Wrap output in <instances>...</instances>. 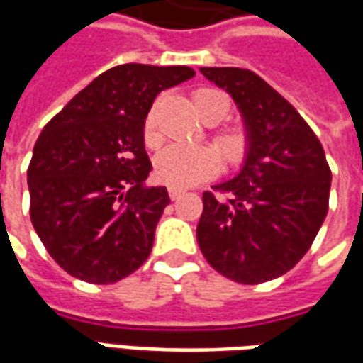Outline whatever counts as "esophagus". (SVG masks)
<instances>
[{"mask_svg": "<svg viewBox=\"0 0 363 363\" xmlns=\"http://www.w3.org/2000/svg\"><path fill=\"white\" fill-rule=\"evenodd\" d=\"M182 194H184V190L181 186H169V196H171V200H179Z\"/></svg>", "mask_w": 363, "mask_h": 363, "instance_id": "34e87169", "label": "esophagus"}]
</instances>
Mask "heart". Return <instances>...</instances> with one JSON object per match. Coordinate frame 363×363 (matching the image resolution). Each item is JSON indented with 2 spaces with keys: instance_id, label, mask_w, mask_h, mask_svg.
<instances>
[{
  "instance_id": "heart-1",
  "label": "heart",
  "mask_w": 363,
  "mask_h": 363,
  "mask_svg": "<svg viewBox=\"0 0 363 363\" xmlns=\"http://www.w3.org/2000/svg\"><path fill=\"white\" fill-rule=\"evenodd\" d=\"M194 108L206 122H220L229 112V101L213 89H198L192 96ZM143 140L147 145H157L161 142V134L155 122V112L151 111L143 124ZM223 155L229 161H239L245 153V134L237 128L223 130L218 138ZM221 165V157L212 145H184L173 143L161 150L155 157V173L161 181L169 182L173 186H192L196 182L204 181L213 174Z\"/></svg>"
}]
</instances>
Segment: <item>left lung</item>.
I'll return each mask as SVG.
<instances>
[{"instance_id": "left-lung-1", "label": "left lung", "mask_w": 363, "mask_h": 363, "mask_svg": "<svg viewBox=\"0 0 363 363\" xmlns=\"http://www.w3.org/2000/svg\"><path fill=\"white\" fill-rule=\"evenodd\" d=\"M200 72L235 101L247 142L239 173L202 196L200 251L229 280H274L301 260L327 218L333 177L325 150L299 112L257 74Z\"/></svg>"}]
</instances>
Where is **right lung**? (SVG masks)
<instances>
[{"mask_svg":"<svg viewBox=\"0 0 363 363\" xmlns=\"http://www.w3.org/2000/svg\"><path fill=\"white\" fill-rule=\"evenodd\" d=\"M186 66L122 64L79 91L44 126L27 171L30 221L50 257L89 284L142 267L171 202L147 186L143 124L155 96L194 77Z\"/></svg>","mask_w":363,"mask_h":363,"instance_id":"add662e5","label":"right lung"}]
</instances>
